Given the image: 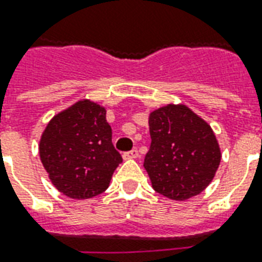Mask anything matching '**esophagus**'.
I'll return each mask as SVG.
<instances>
[{"mask_svg":"<svg viewBox=\"0 0 262 262\" xmlns=\"http://www.w3.org/2000/svg\"><path fill=\"white\" fill-rule=\"evenodd\" d=\"M123 160H135V158H137L139 157V151L137 150H132L129 151V152H125L123 154Z\"/></svg>","mask_w":262,"mask_h":262,"instance_id":"34e87169","label":"esophagus"}]
</instances>
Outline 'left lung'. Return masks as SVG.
<instances>
[{
  "label": "left lung",
  "instance_id": "8db88e82",
  "mask_svg": "<svg viewBox=\"0 0 262 262\" xmlns=\"http://www.w3.org/2000/svg\"><path fill=\"white\" fill-rule=\"evenodd\" d=\"M151 146L144 160L152 189L170 200L200 194L221 164L212 127L185 104H166L148 115Z\"/></svg>",
  "mask_w": 262,
  "mask_h": 262
}]
</instances>
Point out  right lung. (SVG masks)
<instances>
[{
    "label": "right lung",
    "mask_w": 262,
    "mask_h": 262,
    "mask_svg": "<svg viewBox=\"0 0 262 262\" xmlns=\"http://www.w3.org/2000/svg\"><path fill=\"white\" fill-rule=\"evenodd\" d=\"M105 106L82 98L52 116L38 141L40 160L59 193L73 200L101 194L122 157L112 146Z\"/></svg>",
    "instance_id": "1"
}]
</instances>
